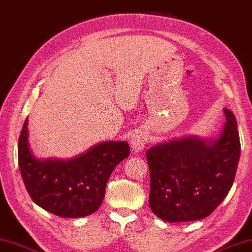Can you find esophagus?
I'll return each instance as SVG.
<instances>
[{
	"label": "esophagus",
	"instance_id": "obj_1",
	"mask_svg": "<svg viewBox=\"0 0 252 252\" xmlns=\"http://www.w3.org/2000/svg\"><path fill=\"white\" fill-rule=\"evenodd\" d=\"M146 146V139L145 136L141 133H137V135L132 136L130 139V147L132 152H139L141 151Z\"/></svg>",
	"mask_w": 252,
	"mask_h": 252
}]
</instances>
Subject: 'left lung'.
I'll return each mask as SVG.
<instances>
[{
    "label": "left lung",
    "mask_w": 252,
    "mask_h": 252,
    "mask_svg": "<svg viewBox=\"0 0 252 252\" xmlns=\"http://www.w3.org/2000/svg\"><path fill=\"white\" fill-rule=\"evenodd\" d=\"M226 123L219 139L197 137L160 143L147 151L150 169L149 204L166 222L209 217L227 196L240 156L235 115L224 109Z\"/></svg>",
    "instance_id": "obj_1"
}]
</instances>
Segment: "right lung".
I'll use <instances>...</instances> for the list:
<instances>
[{"label": "right lung", "mask_w": 252, "mask_h": 252, "mask_svg": "<svg viewBox=\"0 0 252 252\" xmlns=\"http://www.w3.org/2000/svg\"><path fill=\"white\" fill-rule=\"evenodd\" d=\"M28 119L18 140V165L30 198L58 217L81 218L103 201L113 169L129 157L125 141L102 142L73 160L34 158L28 146Z\"/></svg>", "instance_id": "right-lung-1"}]
</instances>
